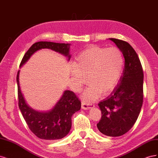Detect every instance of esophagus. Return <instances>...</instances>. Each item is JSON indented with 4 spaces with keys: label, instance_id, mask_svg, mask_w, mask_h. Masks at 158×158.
<instances>
[{
    "label": "esophagus",
    "instance_id": "esophagus-1",
    "mask_svg": "<svg viewBox=\"0 0 158 158\" xmlns=\"http://www.w3.org/2000/svg\"><path fill=\"white\" fill-rule=\"evenodd\" d=\"M94 107V106L91 103H86V102H82V108L83 109H91L92 108Z\"/></svg>",
    "mask_w": 158,
    "mask_h": 158
}]
</instances>
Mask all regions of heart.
Returning <instances> with one entry per match:
<instances>
[{"instance_id":"b5f03b06","label":"heart","mask_w":158,"mask_h":158,"mask_svg":"<svg viewBox=\"0 0 158 158\" xmlns=\"http://www.w3.org/2000/svg\"><path fill=\"white\" fill-rule=\"evenodd\" d=\"M125 64L122 51L117 47L109 48L90 46L76 57L70 71L75 90L79 91L87 82L90 84L82 98L91 102L114 88L120 80Z\"/></svg>"}]
</instances>
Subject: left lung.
Listing matches in <instances>:
<instances>
[{"mask_svg": "<svg viewBox=\"0 0 158 158\" xmlns=\"http://www.w3.org/2000/svg\"><path fill=\"white\" fill-rule=\"evenodd\" d=\"M120 49L125 58L121 77L109 96L100 102L101 120L98 130L109 136H120L135 125L143 103L144 74L138 55L127 41L110 38Z\"/></svg>", "mask_w": 158, "mask_h": 158, "instance_id": "8db88e82", "label": "left lung"}]
</instances>
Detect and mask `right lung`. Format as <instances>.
Instances as JSON below:
<instances>
[{
  "mask_svg": "<svg viewBox=\"0 0 158 158\" xmlns=\"http://www.w3.org/2000/svg\"><path fill=\"white\" fill-rule=\"evenodd\" d=\"M69 44H59L50 41H39L33 44L26 52L21 61L20 67L30 59V56L38 50L50 49L67 56L70 59ZM19 74L18 84V106L22 115L31 131L43 140H59L68 135L72 126V116L81 108V102L73 92L66 90L54 107L49 111L40 112L33 109L27 104L21 92Z\"/></svg>",
  "mask_w": 158,
  "mask_h": 158,
  "instance_id": "add662e5",
  "label": "right lung"
}]
</instances>
